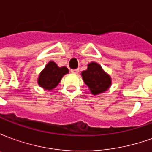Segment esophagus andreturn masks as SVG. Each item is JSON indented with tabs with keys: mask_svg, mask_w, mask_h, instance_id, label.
I'll return each mask as SVG.
<instances>
[{
	"mask_svg": "<svg viewBox=\"0 0 152 152\" xmlns=\"http://www.w3.org/2000/svg\"><path fill=\"white\" fill-rule=\"evenodd\" d=\"M79 68H77V69H72L71 70V72L74 73V74H77V73L79 72Z\"/></svg>",
	"mask_w": 152,
	"mask_h": 152,
	"instance_id": "obj_1",
	"label": "esophagus"
}]
</instances>
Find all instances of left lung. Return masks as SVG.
Here are the masks:
<instances>
[{"label": "left lung", "mask_w": 152, "mask_h": 152, "mask_svg": "<svg viewBox=\"0 0 152 152\" xmlns=\"http://www.w3.org/2000/svg\"><path fill=\"white\" fill-rule=\"evenodd\" d=\"M82 78L93 94H99L105 92L111 86L110 76L103 72L100 65L91 63L88 65V69L81 73Z\"/></svg>", "instance_id": "1"}]
</instances>
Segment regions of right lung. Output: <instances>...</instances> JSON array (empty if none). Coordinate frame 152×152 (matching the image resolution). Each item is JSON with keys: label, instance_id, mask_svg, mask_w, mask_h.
<instances>
[{"label": "right lung", "instance_id": "obj_1", "mask_svg": "<svg viewBox=\"0 0 152 152\" xmlns=\"http://www.w3.org/2000/svg\"><path fill=\"white\" fill-rule=\"evenodd\" d=\"M68 73L66 66L58 67L53 62H50L40 72L38 79V84L45 89L51 90L55 88L65 74Z\"/></svg>", "mask_w": 152, "mask_h": 152}]
</instances>
